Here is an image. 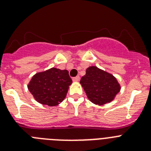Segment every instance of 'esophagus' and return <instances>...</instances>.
I'll return each instance as SVG.
<instances>
[{
    "label": "esophagus",
    "instance_id": "obj_1",
    "mask_svg": "<svg viewBox=\"0 0 151 151\" xmlns=\"http://www.w3.org/2000/svg\"><path fill=\"white\" fill-rule=\"evenodd\" d=\"M73 82H78L80 80V77L79 76H76V77H74V78H73Z\"/></svg>",
    "mask_w": 151,
    "mask_h": 151
}]
</instances>
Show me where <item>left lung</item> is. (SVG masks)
Instances as JSON below:
<instances>
[{
    "mask_svg": "<svg viewBox=\"0 0 151 151\" xmlns=\"http://www.w3.org/2000/svg\"><path fill=\"white\" fill-rule=\"evenodd\" d=\"M80 83L87 97L93 104L104 105L115 98L120 91V85L113 75L97 66H90Z\"/></svg>",
    "mask_w": 151,
    "mask_h": 151,
    "instance_id": "left-lung-1",
    "label": "left lung"
}]
</instances>
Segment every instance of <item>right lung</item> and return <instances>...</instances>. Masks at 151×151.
Masks as SVG:
<instances>
[{
  "mask_svg": "<svg viewBox=\"0 0 151 151\" xmlns=\"http://www.w3.org/2000/svg\"><path fill=\"white\" fill-rule=\"evenodd\" d=\"M72 82L66 69L51 68L34 75L28 88L38 103L54 106L65 99Z\"/></svg>",
  "mask_w": 151,
  "mask_h": 151,
  "instance_id": "1",
  "label": "right lung"
}]
</instances>
